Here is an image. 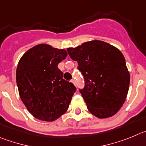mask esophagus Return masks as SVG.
<instances>
[{
  "label": "esophagus",
  "mask_w": 146,
  "mask_h": 146,
  "mask_svg": "<svg viewBox=\"0 0 146 146\" xmlns=\"http://www.w3.org/2000/svg\"><path fill=\"white\" fill-rule=\"evenodd\" d=\"M71 82H72V83H73V84H76V82H75V80H74V79L71 80Z\"/></svg>",
  "instance_id": "obj_1"
}]
</instances>
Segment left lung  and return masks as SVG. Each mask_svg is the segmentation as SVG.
<instances>
[{"mask_svg": "<svg viewBox=\"0 0 146 146\" xmlns=\"http://www.w3.org/2000/svg\"><path fill=\"white\" fill-rule=\"evenodd\" d=\"M67 51L78 62L84 78V88L79 91L89 112L99 119L115 115L125 102L130 82L124 55L113 46L98 40Z\"/></svg>", "mask_w": 146, "mask_h": 146, "instance_id": "1", "label": "left lung"}]
</instances>
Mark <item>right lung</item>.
Segmentation results:
<instances>
[{
	"mask_svg": "<svg viewBox=\"0 0 146 146\" xmlns=\"http://www.w3.org/2000/svg\"><path fill=\"white\" fill-rule=\"evenodd\" d=\"M67 55L65 49L41 44L30 48L19 60L16 71L19 96L29 112L39 120L53 121L60 118L76 92L57 67Z\"/></svg>",
	"mask_w": 146,
	"mask_h": 146,
	"instance_id": "right-lung-1",
	"label": "right lung"
}]
</instances>
